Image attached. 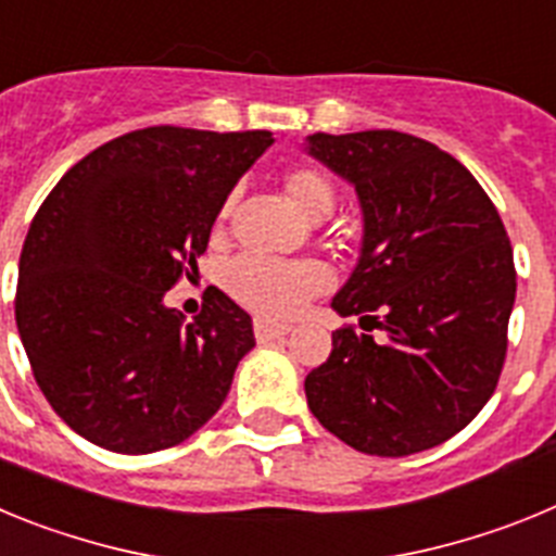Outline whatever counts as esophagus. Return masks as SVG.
<instances>
[{
  "mask_svg": "<svg viewBox=\"0 0 556 556\" xmlns=\"http://www.w3.org/2000/svg\"><path fill=\"white\" fill-rule=\"evenodd\" d=\"M289 331H292L289 326H275V323L267 320H255V339H258V342H273V339H281L283 333Z\"/></svg>",
  "mask_w": 556,
  "mask_h": 556,
  "instance_id": "1",
  "label": "esophagus"
}]
</instances>
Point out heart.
<instances>
[{
    "label": "heart",
    "instance_id": "obj_1",
    "mask_svg": "<svg viewBox=\"0 0 556 556\" xmlns=\"http://www.w3.org/2000/svg\"><path fill=\"white\" fill-rule=\"evenodd\" d=\"M283 191L312 219H323L337 203L333 184L326 172L314 166H292L283 172ZM228 211L230 200H225L219 219L228 217ZM328 283H331L328 269L312 258L281 262L264 255H242L225 269V287L233 294V301L267 320L294 317L314 294L328 289Z\"/></svg>",
    "mask_w": 556,
    "mask_h": 556
}]
</instances>
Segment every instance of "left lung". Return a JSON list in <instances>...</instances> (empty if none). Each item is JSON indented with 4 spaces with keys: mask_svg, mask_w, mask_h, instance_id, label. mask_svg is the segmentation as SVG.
Listing matches in <instances>:
<instances>
[{
    "mask_svg": "<svg viewBox=\"0 0 556 556\" xmlns=\"http://www.w3.org/2000/svg\"><path fill=\"white\" fill-rule=\"evenodd\" d=\"M308 155L356 186L362 255L331 306L367 331H333L308 409L362 454L434 448L498 384L518 287L507 228L454 155L409 132H314Z\"/></svg>",
    "mask_w": 556,
    "mask_h": 556,
    "instance_id": "1",
    "label": "left lung"
}]
</instances>
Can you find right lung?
I'll list each match as a JSON object with an SVG mask.
<instances>
[{"instance_id":"right-lung-1","label":"right lung","mask_w":556,"mask_h":556,"mask_svg":"<svg viewBox=\"0 0 556 556\" xmlns=\"http://www.w3.org/2000/svg\"><path fill=\"white\" fill-rule=\"evenodd\" d=\"M273 132L144 127L47 194L18 258L16 326L49 406L88 443L152 454L217 415L253 323L211 287L184 326L164 294L198 269L225 198Z\"/></svg>"}]
</instances>
